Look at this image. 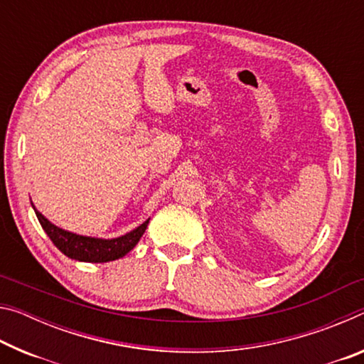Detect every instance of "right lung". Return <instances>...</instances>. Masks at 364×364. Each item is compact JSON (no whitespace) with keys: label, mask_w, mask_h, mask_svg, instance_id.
Returning <instances> with one entry per match:
<instances>
[{"label":"right lung","mask_w":364,"mask_h":364,"mask_svg":"<svg viewBox=\"0 0 364 364\" xmlns=\"http://www.w3.org/2000/svg\"><path fill=\"white\" fill-rule=\"evenodd\" d=\"M33 205V204H32ZM36 218H38L40 225L45 232L51 239L53 244L63 252L64 255L78 262H90V263H104L112 262L127 255L138 241L143 236L149 220H146L143 225L138 226L136 230L127 232L125 236L115 237V239H96L88 236H80V234H73L69 231H64L48 221L43 215L36 210Z\"/></svg>","instance_id":"obj_1"}]
</instances>
